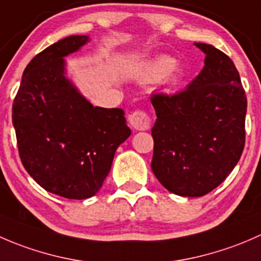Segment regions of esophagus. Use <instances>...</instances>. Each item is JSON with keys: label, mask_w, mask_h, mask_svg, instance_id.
<instances>
[{"label": "esophagus", "mask_w": 261, "mask_h": 261, "mask_svg": "<svg viewBox=\"0 0 261 261\" xmlns=\"http://www.w3.org/2000/svg\"><path fill=\"white\" fill-rule=\"evenodd\" d=\"M128 121L135 130H149L151 126V118L147 112L143 110H136L128 115Z\"/></svg>", "instance_id": "34e87169"}]
</instances>
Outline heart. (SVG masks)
Wrapping results in <instances>:
<instances>
[{
	"instance_id": "obj_1",
	"label": "heart",
	"mask_w": 261,
	"mask_h": 261,
	"mask_svg": "<svg viewBox=\"0 0 261 261\" xmlns=\"http://www.w3.org/2000/svg\"><path fill=\"white\" fill-rule=\"evenodd\" d=\"M175 67V60L170 57H158L156 59L147 63L143 72V80L146 82H156L170 74Z\"/></svg>"
}]
</instances>
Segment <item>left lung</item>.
Returning <instances> with one entry per match:
<instances>
[{"label":"left lung","mask_w":261,"mask_h":261,"mask_svg":"<svg viewBox=\"0 0 261 261\" xmlns=\"http://www.w3.org/2000/svg\"><path fill=\"white\" fill-rule=\"evenodd\" d=\"M204 68L184 91L155 93L151 169L172 193L201 197L217 188L245 146L246 94L232 60L210 44Z\"/></svg>","instance_id":"1"}]
</instances>
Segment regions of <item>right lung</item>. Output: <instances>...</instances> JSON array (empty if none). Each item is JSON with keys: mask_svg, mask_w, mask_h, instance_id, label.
I'll return each instance as SVG.
<instances>
[{"mask_svg": "<svg viewBox=\"0 0 261 261\" xmlns=\"http://www.w3.org/2000/svg\"><path fill=\"white\" fill-rule=\"evenodd\" d=\"M87 41L68 36L36 54L12 105L23 168L45 191L68 199L99 191L116 149L131 135L123 110L93 107L64 77L63 57Z\"/></svg>", "mask_w": 261, "mask_h": 261, "instance_id": "1", "label": "right lung"}]
</instances>
